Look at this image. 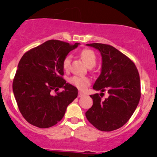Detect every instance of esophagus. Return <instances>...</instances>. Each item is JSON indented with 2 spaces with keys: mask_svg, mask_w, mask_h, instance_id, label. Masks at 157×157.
I'll list each match as a JSON object with an SVG mask.
<instances>
[{
  "mask_svg": "<svg viewBox=\"0 0 157 157\" xmlns=\"http://www.w3.org/2000/svg\"><path fill=\"white\" fill-rule=\"evenodd\" d=\"M85 94L83 92H82V91H79L78 93V97H82V96H84Z\"/></svg>",
  "mask_w": 157,
  "mask_h": 157,
  "instance_id": "esophagus-1",
  "label": "esophagus"
}]
</instances>
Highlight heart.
I'll return each mask as SVG.
<instances>
[{"mask_svg": "<svg viewBox=\"0 0 157 157\" xmlns=\"http://www.w3.org/2000/svg\"><path fill=\"white\" fill-rule=\"evenodd\" d=\"M80 57L84 61L85 63L87 65L89 68L95 66L97 63V55L93 50L89 48H85L80 53ZM71 55H67L64 57L62 65L64 70H68L71 63ZM69 82L71 85L77 88L78 89L84 90L90 85L91 81L88 77L73 76L69 79Z\"/></svg>", "mask_w": 157, "mask_h": 157, "instance_id": "heart-1", "label": "heart"}]
</instances>
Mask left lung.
I'll use <instances>...</instances> for the list:
<instances>
[{
    "mask_svg": "<svg viewBox=\"0 0 157 157\" xmlns=\"http://www.w3.org/2000/svg\"><path fill=\"white\" fill-rule=\"evenodd\" d=\"M87 46L100 52L102 65L101 74L93 86L102 93L90 95L93 105L86 112V117L98 130H116L128 121L140 102L138 70L129 57L112 46L97 43ZM105 90L109 96L102 100L101 94Z\"/></svg>",
    "mask_w": 157,
    "mask_h": 157,
    "instance_id": "8db88e82",
    "label": "left lung"
}]
</instances>
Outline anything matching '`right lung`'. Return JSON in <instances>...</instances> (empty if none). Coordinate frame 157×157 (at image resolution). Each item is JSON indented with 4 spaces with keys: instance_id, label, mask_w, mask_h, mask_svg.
Instances as JSON below:
<instances>
[{
    "instance_id": "right-lung-1",
    "label": "right lung",
    "mask_w": 157,
    "mask_h": 157,
    "mask_svg": "<svg viewBox=\"0 0 157 157\" xmlns=\"http://www.w3.org/2000/svg\"><path fill=\"white\" fill-rule=\"evenodd\" d=\"M78 45L50 40L29 50L21 57L12 89L20 112L29 123L40 128L56 125L77 97V88L63 77L62 63ZM59 87L64 91L58 92ZM53 91L55 95L52 94Z\"/></svg>"
}]
</instances>
